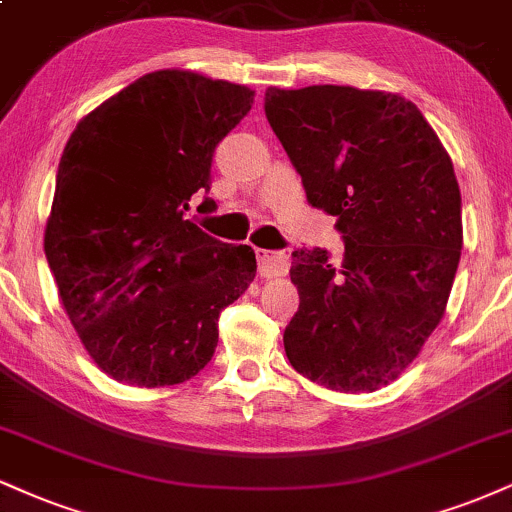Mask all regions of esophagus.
<instances>
[{"label":"esophagus","instance_id":"1","mask_svg":"<svg viewBox=\"0 0 512 512\" xmlns=\"http://www.w3.org/2000/svg\"><path fill=\"white\" fill-rule=\"evenodd\" d=\"M255 255H257V267H260V276H264V279H274V276H283L288 272V264H291L288 252L257 248Z\"/></svg>","mask_w":512,"mask_h":512}]
</instances>
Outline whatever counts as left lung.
<instances>
[{"instance_id": "left-lung-1", "label": "left lung", "mask_w": 512, "mask_h": 512, "mask_svg": "<svg viewBox=\"0 0 512 512\" xmlns=\"http://www.w3.org/2000/svg\"><path fill=\"white\" fill-rule=\"evenodd\" d=\"M264 114L307 202L336 217L341 264L295 250L300 307L283 331L295 372L377 391L420 355L446 312L463 250L453 162L405 97L350 85L269 88Z\"/></svg>"}]
</instances>
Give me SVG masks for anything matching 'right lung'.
Segmentation results:
<instances>
[{
  "instance_id": "right-lung-1",
  "label": "right lung",
  "mask_w": 512,
  "mask_h": 512,
  "mask_svg": "<svg viewBox=\"0 0 512 512\" xmlns=\"http://www.w3.org/2000/svg\"><path fill=\"white\" fill-rule=\"evenodd\" d=\"M252 102L245 85L155 71L85 116L64 147L45 255L73 329L116 381L155 389L195 377L217 348L221 310L255 279L250 245L186 217Z\"/></svg>"
}]
</instances>
